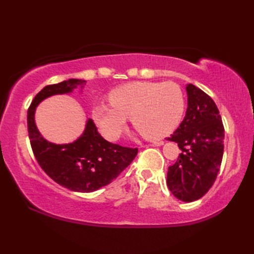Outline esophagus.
<instances>
[{"instance_id":"obj_1","label":"esophagus","mask_w":254,"mask_h":254,"mask_svg":"<svg viewBox=\"0 0 254 254\" xmlns=\"http://www.w3.org/2000/svg\"><path fill=\"white\" fill-rule=\"evenodd\" d=\"M162 144H163V141H157V142H153L152 145H154V147H160Z\"/></svg>"}]
</instances>
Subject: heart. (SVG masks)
Listing matches in <instances>:
<instances>
[{
    "label": "heart",
    "mask_w": 254,
    "mask_h": 254,
    "mask_svg": "<svg viewBox=\"0 0 254 254\" xmlns=\"http://www.w3.org/2000/svg\"><path fill=\"white\" fill-rule=\"evenodd\" d=\"M111 104L93 109L94 122L107 140H118L126 130L127 119L150 140L170 134L182 122L185 97L173 81H133L110 93Z\"/></svg>",
    "instance_id": "1"
}]
</instances>
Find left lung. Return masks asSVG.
<instances>
[{"label":"left lung","instance_id":"obj_1","mask_svg":"<svg viewBox=\"0 0 254 254\" xmlns=\"http://www.w3.org/2000/svg\"><path fill=\"white\" fill-rule=\"evenodd\" d=\"M187 111L179 127L168 137L182 153L167 173V186L176 198L190 203L203 197L217 177L224 127L216 104L192 84L186 85Z\"/></svg>","mask_w":254,"mask_h":254}]
</instances>
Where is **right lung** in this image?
Here are the masks:
<instances>
[{
	"label": "right lung",
	"mask_w": 254,
	"mask_h": 254,
	"mask_svg": "<svg viewBox=\"0 0 254 254\" xmlns=\"http://www.w3.org/2000/svg\"><path fill=\"white\" fill-rule=\"evenodd\" d=\"M86 80L70 78L48 85L37 94L28 110V132L38 163L60 186L78 192H92L109 185L130 165L137 149L107 142L92 119L86 120L81 134L70 143L57 144L45 139L36 124V110L46 98L83 92Z\"/></svg>",
	"instance_id": "right-lung-1"
}]
</instances>
